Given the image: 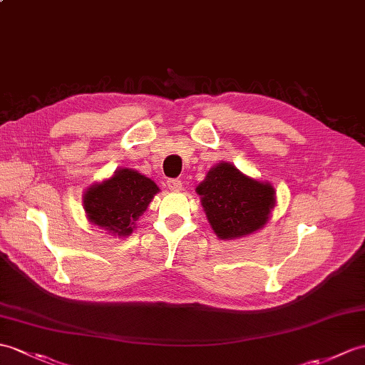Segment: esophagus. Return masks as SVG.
Listing matches in <instances>:
<instances>
[{
    "mask_svg": "<svg viewBox=\"0 0 365 365\" xmlns=\"http://www.w3.org/2000/svg\"><path fill=\"white\" fill-rule=\"evenodd\" d=\"M166 183H168V188L171 191H180L182 190V182L179 179H169Z\"/></svg>",
    "mask_w": 365,
    "mask_h": 365,
    "instance_id": "34e87169",
    "label": "esophagus"
}]
</instances>
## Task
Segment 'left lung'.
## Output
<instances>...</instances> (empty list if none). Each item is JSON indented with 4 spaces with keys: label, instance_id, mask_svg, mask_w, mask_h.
I'll return each instance as SVG.
<instances>
[{
    "label": "left lung",
    "instance_id": "8db88e82",
    "mask_svg": "<svg viewBox=\"0 0 365 365\" xmlns=\"http://www.w3.org/2000/svg\"><path fill=\"white\" fill-rule=\"evenodd\" d=\"M196 191L219 240H238L259 230L275 207L272 185L252 179L227 162L211 168Z\"/></svg>",
    "mask_w": 365,
    "mask_h": 365
}]
</instances>
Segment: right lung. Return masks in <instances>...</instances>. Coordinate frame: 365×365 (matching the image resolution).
Here are the masks:
<instances>
[{"mask_svg":"<svg viewBox=\"0 0 365 365\" xmlns=\"http://www.w3.org/2000/svg\"><path fill=\"white\" fill-rule=\"evenodd\" d=\"M149 177L121 168L110 179L91 185L83 194L88 221L115 236H129L135 222L158 192Z\"/></svg>","mask_w":365,"mask_h":365,"instance_id":"right-lung-1","label":"right lung"}]
</instances>
